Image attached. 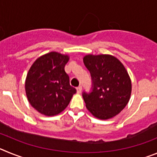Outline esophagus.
<instances>
[{
  "label": "esophagus",
  "mask_w": 157,
  "mask_h": 157,
  "mask_svg": "<svg viewBox=\"0 0 157 157\" xmlns=\"http://www.w3.org/2000/svg\"><path fill=\"white\" fill-rule=\"evenodd\" d=\"M76 90H77V93L78 94H80V93L82 92V86H78L76 88Z\"/></svg>",
  "instance_id": "esophagus-1"
}]
</instances>
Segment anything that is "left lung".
I'll return each instance as SVG.
<instances>
[{
  "label": "left lung",
  "mask_w": 157,
  "mask_h": 157,
  "mask_svg": "<svg viewBox=\"0 0 157 157\" xmlns=\"http://www.w3.org/2000/svg\"><path fill=\"white\" fill-rule=\"evenodd\" d=\"M83 62L94 83L92 92L82 94L86 109L100 120L114 117L125 108L131 95V80L125 67L109 54H88Z\"/></svg>",
  "instance_id": "1"
}]
</instances>
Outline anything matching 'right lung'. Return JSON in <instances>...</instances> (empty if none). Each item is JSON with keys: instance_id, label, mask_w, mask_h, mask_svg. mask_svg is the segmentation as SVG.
<instances>
[{"instance_id": "add662e5", "label": "right lung", "mask_w": 157, "mask_h": 157, "mask_svg": "<svg viewBox=\"0 0 157 157\" xmlns=\"http://www.w3.org/2000/svg\"><path fill=\"white\" fill-rule=\"evenodd\" d=\"M69 59L68 55L50 52L37 58L30 67L25 90L29 103L41 114H59L76 93L64 70Z\"/></svg>"}]
</instances>
